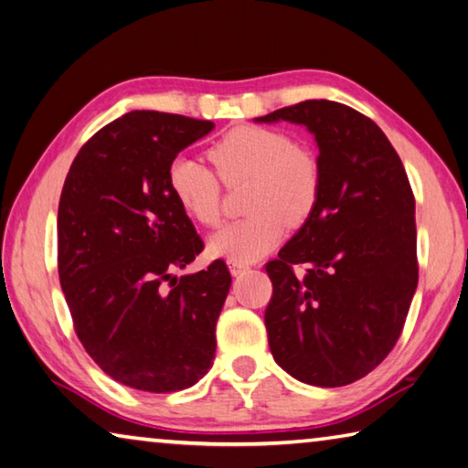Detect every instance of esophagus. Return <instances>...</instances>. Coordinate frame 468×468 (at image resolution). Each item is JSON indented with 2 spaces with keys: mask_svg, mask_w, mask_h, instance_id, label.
I'll list each match as a JSON object with an SVG mask.
<instances>
[{
  "mask_svg": "<svg viewBox=\"0 0 468 468\" xmlns=\"http://www.w3.org/2000/svg\"><path fill=\"white\" fill-rule=\"evenodd\" d=\"M229 270H231V274L237 278V276L245 274V271L250 270V266L248 263H239V261H229Z\"/></svg>",
  "mask_w": 468,
  "mask_h": 468,
  "instance_id": "34e87169",
  "label": "esophagus"
}]
</instances>
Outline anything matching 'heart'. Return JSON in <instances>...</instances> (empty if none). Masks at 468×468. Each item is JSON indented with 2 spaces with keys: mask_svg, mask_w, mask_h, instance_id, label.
Returning a JSON list of instances; mask_svg holds the SVG:
<instances>
[{
  "mask_svg": "<svg viewBox=\"0 0 468 468\" xmlns=\"http://www.w3.org/2000/svg\"><path fill=\"white\" fill-rule=\"evenodd\" d=\"M210 159L227 184L251 180V217L220 229L208 239V256L227 261H256L282 241L288 225H301L315 210L321 192L317 161L296 149L288 134L261 126L229 131ZM169 190L188 215L205 227L220 220V182L192 157H176L167 172Z\"/></svg>",
  "mask_w": 468,
  "mask_h": 468,
  "instance_id": "heart-1",
  "label": "heart"
}]
</instances>
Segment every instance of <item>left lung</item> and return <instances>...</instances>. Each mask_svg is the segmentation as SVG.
Here are the masks:
<instances>
[{
  "label": "left lung",
  "mask_w": 468,
  "mask_h": 468,
  "mask_svg": "<svg viewBox=\"0 0 468 468\" xmlns=\"http://www.w3.org/2000/svg\"><path fill=\"white\" fill-rule=\"evenodd\" d=\"M253 121L303 124L319 147L317 207L266 266L271 356L307 385H350L393 350L418 288L405 167L387 134L339 101L307 100Z\"/></svg>",
  "instance_id": "1"
}]
</instances>
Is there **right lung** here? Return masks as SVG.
Listing matches in <instances>:
<instances>
[{
  "instance_id": "right-lung-1",
  "label": "right lung",
  "mask_w": 468,
  "mask_h": 468,
  "mask_svg": "<svg viewBox=\"0 0 468 468\" xmlns=\"http://www.w3.org/2000/svg\"><path fill=\"white\" fill-rule=\"evenodd\" d=\"M210 121L133 110L73 159L58 200V280L75 331L108 377L147 393H176L207 375L231 286L223 260L174 276L202 251L169 190L177 153Z\"/></svg>"
}]
</instances>
